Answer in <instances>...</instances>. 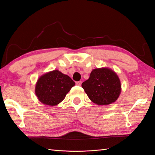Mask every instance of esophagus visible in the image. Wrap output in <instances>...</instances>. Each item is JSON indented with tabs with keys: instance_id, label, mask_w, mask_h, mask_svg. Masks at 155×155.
<instances>
[{
	"instance_id": "1",
	"label": "esophagus",
	"mask_w": 155,
	"mask_h": 155,
	"mask_svg": "<svg viewBox=\"0 0 155 155\" xmlns=\"http://www.w3.org/2000/svg\"><path fill=\"white\" fill-rule=\"evenodd\" d=\"M81 83H82V81H77V82L76 83V85H78V86H81Z\"/></svg>"
}]
</instances>
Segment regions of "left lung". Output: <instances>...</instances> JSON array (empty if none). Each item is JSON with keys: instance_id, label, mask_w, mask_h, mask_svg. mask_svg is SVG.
I'll return each instance as SVG.
<instances>
[{"instance_id": "8db88e82", "label": "left lung", "mask_w": 155, "mask_h": 155, "mask_svg": "<svg viewBox=\"0 0 155 155\" xmlns=\"http://www.w3.org/2000/svg\"><path fill=\"white\" fill-rule=\"evenodd\" d=\"M82 88L93 103L107 105L114 103L121 91L120 78L112 69L103 67L94 69Z\"/></svg>"}]
</instances>
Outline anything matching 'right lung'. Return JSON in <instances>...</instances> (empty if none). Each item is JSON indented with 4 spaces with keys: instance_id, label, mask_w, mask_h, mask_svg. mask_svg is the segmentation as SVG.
<instances>
[{
    "instance_id": "obj_1",
    "label": "right lung",
    "mask_w": 155,
    "mask_h": 155,
    "mask_svg": "<svg viewBox=\"0 0 155 155\" xmlns=\"http://www.w3.org/2000/svg\"><path fill=\"white\" fill-rule=\"evenodd\" d=\"M74 85L75 82L68 76L54 70L39 77L35 84V93L43 104L55 106L64 99Z\"/></svg>"
}]
</instances>
